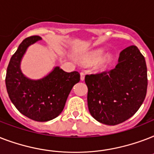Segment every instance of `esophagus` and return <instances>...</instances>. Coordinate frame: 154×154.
<instances>
[{
  "mask_svg": "<svg viewBox=\"0 0 154 154\" xmlns=\"http://www.w3.org/2000/svg\"><path fill=\"white\" fill-rule=\"evenodd\" d=\"M80 74H81V80H82V81H84V80H85V73L83 72H82L81 73H80Z\"/></svg>",
  "mask_w": 154,
  "mask_h": 154,
  "instance_id": "1",
  "label": "esophagus"
}]
</instances>
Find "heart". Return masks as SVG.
<instances>
[{
    "label": "heart",
    "instance_id": "obj_1",
    "mask_svg": "<svg viewBox=\"0 0 154 154\" xmlns=\"http://www.w3.org/2000/svg\"><path fill=\"white\" fill-rule=\"evenodd\" d=\"M103 56H104V51L98 50V51L94 52V53L89 54L85 58V61L87 63H90V64L97 63L101 60V58L103 57ZM105 62H103V64Z\"/></svg>",
    "mask_w": 154,
    "mask_h": 154
}]
</instances>
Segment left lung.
<instances>
[{
  "mask_svg": "<svg viewBox=\"0 0 154 154\" xmlns=\"http://www.w3.org/2000/svg\"><path fill=\"white\" fill-rule=\"evenodd\" d=\"M88 107L94 119L115 125L126 121L139 109L147 91L145 57L135 45L120 53L113 69L86 75Z\"/></svg>",
  "mask_w": 154,
  "mask_h": 154,
  "instance_id": "8db88e82",
  "label": "left lung"
}]
</instances>
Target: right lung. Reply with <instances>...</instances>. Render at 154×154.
I'll list each match as a JSON object with an SVG mask.
<instances>
[{"instance_id":"right-lung-1","label":"right lung","mask_w":154,"mask_h":154,"mask_svg":"<svg viewBox=\"0 0 154 154\" xmlns=\"http://www.w3.org/2000/svg\"><path fill=\"white\" fill-rule=\"evenodd\" d=\"M39 36L25 39L12 56L7 68L5 85L8 97L18 111L36 122H48L59 116L65 107L71 89L80 82L77 71L65 72L56 66L41 79L27 77L20 63L30 45L42 41Z\"/></svg>"}]
</instances>
